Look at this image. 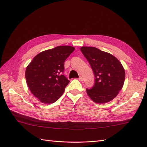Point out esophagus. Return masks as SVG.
<instances>
[{
  "label": "esophagus",
  "mask_w": 147,
  "mask_h": 147,
  "mask_svg": "<svg viewBox=\"0 0 147 147\" xmlns=\"http://www.w3.org/2000/svg\"><path fill=\"white\" fill-rule=\"evenodd\" d=\"M78 80H79L80 81H83V77H82L80 76V77H79V78H78Z\"/></svg>",
  "instance_id": "34e87169"
}]
</instances>
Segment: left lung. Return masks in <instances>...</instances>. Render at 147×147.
<instances>
[{
  "label": "left lung",
  "instance_id": "1",
  "mask_svg": "<svg viewBox=\"0 0 147 147\" xmlns=\"http://www.w3.org/2000/svg\"><path fill=\"white\" fill-rule=\"evenodd\" d=\"M80 50L95 77L94 86L86 89L88 95L97 104L113 100L122 89L125 79L121 63L112 55L95 47H83Z\"/></svg>",
  "mask_w": 147,
  "mask_h": 147
}]
</instances>
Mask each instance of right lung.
<instances>
[{
  "label": "right lung",
  "instance_id": "right-lung-1",
  "mask_svg": "<svg viewBox=\"0 0 147 147\" xmlns=\"http://www.w3.org/2000/svg\"><path fill=\"white\" fill-rule=\"evenodd\" d=\"M75 50L58 46L40 53L26 70V79L32 94L45 104L56 102L63 95L70 81L63 73L64 62Z\"/></svg>",
  "mask_w": 147,
  "mask_h": 147
}]
</instances>
